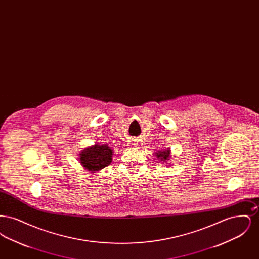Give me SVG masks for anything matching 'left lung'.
I'll use <instances>...</instances> for the list:
<instances>
[{"instance_id": "obj_1", "label": "left lung", "mask_w": 259, "mask_h": 259, "mask_svg": "<svg viewBox=\"0 0 259 259\" xmlns=\"http://www.w3.org/2000/svg\"><path fill=\"white\" fill-rule=\"evenodd\" d=\"M154 154H155V157L157 158V160H159V162L166 163V164H167V161L170 160V158H171L170 148L169 149H165V150L156 151Z\"/></svg>"}]
</instances>
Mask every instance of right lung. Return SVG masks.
Masks as SVG:
<instances>
[{"instance_id": "add662e5", "label": "right lung", "mask_w": 259, "mask_h": 259, "mask_svg": "<svg viewBox=\"0 0 259 259\" xmlns=\"http://www.w3.org/2000/svg\"><path fill=\"white\" fill-rule=\"evenodd\" d=\"M112 153L109 146L98 143L81 150L78 154V161L85 171L97 172L111 164Z\"/></svg>"}]
</instances>
